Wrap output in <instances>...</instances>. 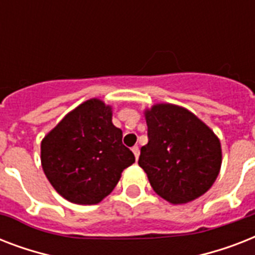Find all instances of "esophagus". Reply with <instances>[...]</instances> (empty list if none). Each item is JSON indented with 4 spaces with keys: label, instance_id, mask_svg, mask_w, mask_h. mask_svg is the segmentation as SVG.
<instances>
[{
    "label": "esophagus",
    "instance_id": "34e87169",
    "mask_svg": "<svg viewBox=\"0 0 255 255\" xmlns=\"http://www.w3.org/2000/svg\"><path fill=\"white\" fill-rule=\"evenodd\" d=\"M132 152H133V155H135L136 160H137V157H139V153H140L139 147H137V145H133V147H132Z\"/></svg>",
    "mask_w": 255,
    "mask_h": 255
}]
</instances>
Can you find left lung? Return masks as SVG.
Returning <instances> with one entry per match:
<instances>
[{
    "label": "left lung",
    "mask_w": 255,
    "mask_h": 255,
    "mask_svg": "<svg viewBox=\"0 0 255 255\" xmlns=\"http://www.w3.org/2000/svg\"><path fill=\"white\" fill-rule=\"evenodd\" d=\"M148 143L139 165L156 193L172 204H184L213 185L221 168L217 136L185 108L157 104L145 112Z\"/></svg>",
    "instance_id": "left-lung-1"
}]
</instances>
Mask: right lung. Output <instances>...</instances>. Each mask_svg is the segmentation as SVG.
I'll list each match as a JSON object with an SVG mask.
<instances>
[{
  "label": "right lung",
  "instance_id": "obj_1",
  "mask_svg": "<svg viewBox=\"0 0 255 255\" xmlns=\"http://www.w3.org/2000/svg\"><path fill=\"white\" fill-rule=\"evenodd\" d=\"M111 108L91 99L81 104L42 140L46 177L66 200L92 205L111 193L120 174L135 163L111 122Z\"/></svg>",
  "mask_w": 255,
  "mask_h": 255
}]
</instances>
